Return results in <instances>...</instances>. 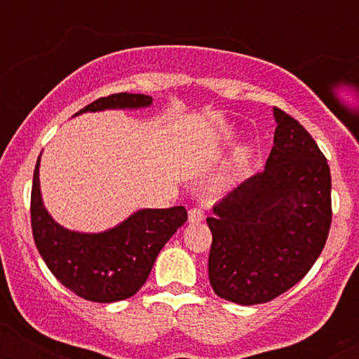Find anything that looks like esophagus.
I'll use <instances>...</instances> for the list:
<instances>
[{"instance_id":"34e87169","label":"esophagus","mask_w":359,"mask_h":359,"mask_svg":"<svg viewBox=\"0 0 359 359\" xmlns=\"http://www.w3.org/2000/svg\"><path fill=\"white\" fill-rule=\"evenodd\" d=\"M203 217H205V213H203L201 208H189V222H201Z\"/></svg>"}]
</instances>
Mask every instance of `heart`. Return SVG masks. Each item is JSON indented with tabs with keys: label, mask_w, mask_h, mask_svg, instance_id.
<instances>
[{
	"label": "heart",
	"mask_w": 359,
	"mask_h": 359,
	"mask_svg": "<svg viewBox=\"0 0 359 359\" xmlns=\"http://www.w3.org/2000/svg\"><path fill=\"white\" fill-rule=\"evenodd\" d=\"M250 158H252V153H250V149H241L240 153H238V166H240V170H243L245 166L248 165Z\"/></svg>",
	"instance_id": "1"
}]
</instances>
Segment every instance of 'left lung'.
<instances>
[{
  "label": "left lung",
  "instance_id": "left-lung-1",
  "mask_svg": "<svg viewBox=\"0 0 359 359\" xmlns=\"http://www.w3.org/2000/svg\"><path fill=\"white\" fill-rule=\"evenodd\" d=\"M266 168L234 187L206 219L208 278L220 299L264 304L299 283L327 243L332 177L311 133L274 107Z\"/></svg>",
  "mask_w": 359,
  "mask_h": 359
}]
</instances>
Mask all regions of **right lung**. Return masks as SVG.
Here are the masks:
<instances>
[{
    "label": "right lung",
    "instance_id": "right-lung-1",
    "mask_svg": "<svg viewBox=\"0 0 359 359\" xmlns=\"http://www.w3.org/2000/svg\"><path fill=\"white\" fill-rule=\"evenodd\" d=\"M144 93H112L76 114L151 106ZM187 220L184 206L139 210L118 227L83 234L60 227L43 206L39 158L31 189V227L36 248L53 276L72 293L92 302H116L135 295L146 283L159 250Z\"/></svg>",
    "mask_w": 359,
    "mask_h": 359
}]
</instances>
